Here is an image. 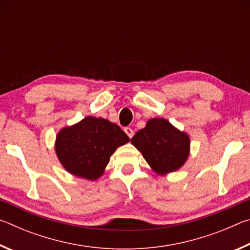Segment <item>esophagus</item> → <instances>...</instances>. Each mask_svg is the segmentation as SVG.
<instances>
[{"label":"esophagus","mask_w":250,"mask_h":250,"mask_svg":"<svg viewBox=\"0 0 250 250\" xmlns=\"http://www.w3.org/2000/svg\"><path fill=\"white\" fill-rule=\"evenodd\" d=\"M125 132L126 133V135H128L129 138H132L133 134H134V131L131 129V128H129V126H128V128L125 129Z\"/></svg>","instance_id":"esophagus-1"}]
</instances>
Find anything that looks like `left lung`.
Returning <instances> with one entry per match:
<instances>
[{"label":"left lung","instance_id":"left-lung-1","mask_svg":"<svg viewBox=\"0 0 250 250\" xmlns=\"http://www.w3.org/2000/svg\"><path fill=\"white\" fill-rule=\"evenodd\" d=\"M156 174L167 175L184 166L188 159L191 140L188 134L163 118H152L131 139Z\"/></svg>","mask_w":250,"mask_h":250}]
</instances>
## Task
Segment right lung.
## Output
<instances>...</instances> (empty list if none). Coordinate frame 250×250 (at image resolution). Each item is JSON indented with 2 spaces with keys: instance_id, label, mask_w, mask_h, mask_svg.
I'll return each instance as SVG.
<instances>
[{
  "instance_id": "right-lung-1",
  "label": "right lung",
  "mask_w": 250,
  "mask_h": 250,
  "mask_svg": "<svg viewBox=\"0 0 250 250\" xmlns=\"http://www.w3.org/2000/svg\"><path fill=\"white\" fill-rule=\"evenodd\" d=\"M129 141L119 125L104 118L87 116L59 130L55 152L67 172L95 181L104 173L110 156Z\"/></svg>"
}]
</instances>
